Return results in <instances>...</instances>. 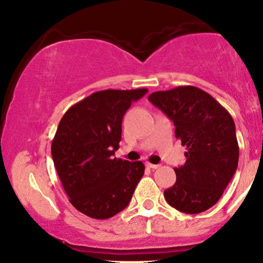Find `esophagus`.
<instances>
[{
	"label": "esophagus",
	"instance_id": "34e87169",
	"mask_svg": "<svg viewBox=\"0 0 263 263\" xmlns=\"http://www.w3.org/2000/svg\"><path fill=\"white\" fill-rule=\"evenodd\" d=\"M146 167H147V168H151V170H157V168H158L159 165H158V164H152V163L147 162V163H146Z\"/></svg>",
	"mask_w": 263,
	"mask_h": 263
}]
</instances>
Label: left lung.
<instances>
[{
    "instance_id": "1",
    "label": "left lung",
    "mask_w": 263,
    "mask_h": 263,
    "mask_svg": "<svg viewBox=\"0 0 263 263\" xmlns=\"http://www.w3.org/2000/svg\"><path fill=\"white\" fill-rule=\"evenodd\" d=\"M176 126L186 147L177 180L164 192L167 203L185 214H199L218 203L238 163L236 128L231 115L213 96L195 86H178L148 96Z\"/></svg>"
}]
</instances>
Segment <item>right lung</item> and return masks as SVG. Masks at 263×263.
Wrapping results in <instances>:
<instances>
[{
	"label": "right lung",
	"instance_id": "right-lung-1",
	"mask_svg": "<svg viewBox=\"0 0 263 263\" xmlns=\"http://www.w3.org/2000/svg\"><path fill=\"white\" fill-rule=\"evenodd\" d=\"M148 90H102L69 108L52 142V157L69 200L93 219L112 218L131 200L142 162L116 158L123 115Z\"/></svg>",
	"mask_w": 263,
	"mask_h": 263
}]
</instances>
